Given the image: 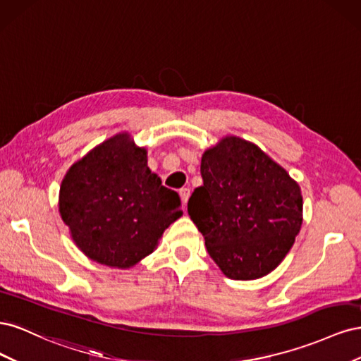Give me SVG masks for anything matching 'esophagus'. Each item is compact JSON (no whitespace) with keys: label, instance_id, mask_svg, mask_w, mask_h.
Masks as SVG:
<instances>
[{"label":"esophagus","instance_id":"obj_1","mask_svg":"<svg viewBox=\"0 0 361 361\" xmlns=\"http://www.w3.org/2000/svg\"><path fill=\"white\" fill-rule=\"evenodd\" d=\"M179 194H180V199H182L183 204H187L188 199H190V190L188 188H180Z\"/></svg>","mask_w":361,"mask_h":361}]
</instances>
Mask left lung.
Instances as JSON below:
<instances>
[{
    "mask_svg": "<svg viewBox=\"0 0 361 361\" xmlns=\"http://www.w3.org/2000/svg\"><path fill=\"white\" fill-rule=\"evenodd\" d=\"M203 185L188 214L228 279L267 276L288 255L302 223L298 183L256 145L226 137L202 158Z\"/></svg>",
    "mask_w": 361,
    "mask_h": 361,
    "instance_id": "obj_1",
    "label": "left lung"
}]
</instances>
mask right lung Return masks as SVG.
<instances>
[{"label":"right lung","mask_w":361,"mask_h":361,"mask_svg":"<svg viewBox=\"0 0 361 361\" xmlns=\"http://www.w3.org/2000/svg\"><path fill=\"white\" fill-rule=\"evenodd\" d=\"M60 215L85 256L129 268L155 250L182 211L179 194L147 167L146 150L118 134L71 167L60 187Z\"/></svg>","instance_id":"obj_1"}]
</instances>
